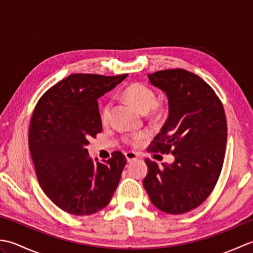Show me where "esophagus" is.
<instances>
[{
	"label": "esophagus",
	"instance_id": "34e87169",
	"mask_svg": "<svg viewBox=\"0 0 253 253\" xmlns=\"http://www.w3.org/2000/svg\"><path fill=\"white\" fill-rule=\"evenodd\" d=\"M125 157L127 159V162H132V161L137 160L138 155L135 152H126L125 153Z\"/></svg>",
	"mask_w": 253,
	"mask_h": 253
}]
</instances>
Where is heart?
<instances>
[{"mask_svg": "<svg viewBox=\"0 0 253 253\" xmlns=\"http://www.w3.org/2000/svg\"><path fill=\"white\" fill-rule=\"evenodd\" d=\"M125 98L130 102V103L137 107V109L142 113L151 112L153 114H157L161 111V105L157 102V94L154 90L149 87L148 84L143 83H133L124 91ZM112 103L105 102L101 106L100 110V118L103 123H106L110 118ZM147 136L144 133H135V135L127 136L125 141L131 147H139L146 141Z\"/></svg>", "mask_w": 253, "mask_h": 253, "instance_id": "1", "label": "heart"}]
</instances>
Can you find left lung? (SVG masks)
Listing matches in <instances>:
<instances>
[{
    "mask_svg": "<svg viewBox=\"0 0 253 253\" xmlns=\"http://www.w3.org/2000/svg\"><path fill=\"white\" fill-rule=\"evenodd\" d=\"M148 78L168 95L169 113L147 151L171 153L175 162L160 168L146 159L143 186L161 211L182 214L206 201L216 185L226 149V116L214 90L196 74L165 69Z\"/></svg>",
    "mask_w": 253,
    "mask_h": 253,
    "instance_id": "left-lung-1",
    "label": "left lung"
}]
</instances>
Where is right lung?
Returning <instances> with one entry per match:
<instances>
[{
	"label": "right lung",
	"mask_w": 253,
	"mask_h": 253,
	"mask_svg": "<svg viewBox=\"0 0 253 253\" xmlns=\"http://www.w3.org/2000/svg\"><path fill=\"white\" fill-rule=\"evenodd\" d=\"M128 76L73 74L38 101L28 129L29 151L39 184L56 206L90 215L110 203L127 160L114 151L93 163L85 146L102 131L98 98Z\"/></svg>",
	"instance_id": "add662e5"
}]
</instances>
